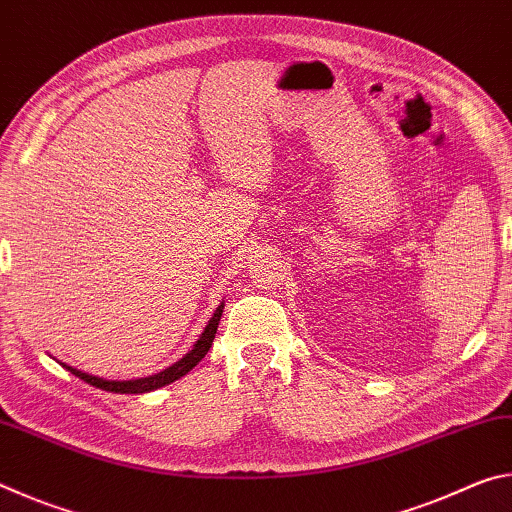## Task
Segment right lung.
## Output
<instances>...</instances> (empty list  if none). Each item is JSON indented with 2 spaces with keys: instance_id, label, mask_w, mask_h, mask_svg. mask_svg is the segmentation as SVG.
<instances>
[{
  "instance_id": "right-lung-1",
  "label": "right lung",
  "mask_w": 512,
  "mask_h": 512,
  "mask_svg": "<svg viewBox=\"0 0 512 512\" xmlns=\"http://www.w3.org/2000/svg\"><path fill=\"white\" fill-rule=\"evenodd\" d=\"M223 314V302L219 307H216L214 316L207 320V325L203 329V334L198 336V341L194 343V348L189 350L183 359L171 363L169 368H164L162 372H155V375L149 377H140V379H128V381H117V379H103V377H94L90 372H83V370H76L72 366H67V363H60L65 370L72 372L79 379H83L85 384H90L94 388H101V391H108V393H149V391H158V388L171 384V381H176L180 377H185L189 370L194 366H198V361H201L207 350L212 348V341H214V334H216V327H219V320Z\"/></svg>"
}]
</instances>
